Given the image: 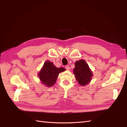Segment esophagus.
<instances>
[{
    "mask_svg": "<svg viewBox=\"0 0 127 127\" xmlns=\"http://www.w3.org/2000/svg\"><path fill=\"white\" fill-rule=\"evenodd\" d=\"M65 69L67 70H70V68L69 66H66L65 67Z\"/></svg>",
    "mask_w": 127,
    "mask_h": 127,
    "instance_id": "esophagus-1",
    "label": "esophagus"
}]
</instances>
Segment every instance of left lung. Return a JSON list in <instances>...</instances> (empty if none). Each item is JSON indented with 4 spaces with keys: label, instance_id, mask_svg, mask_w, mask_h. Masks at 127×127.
Listing matches in <instances>:
<instances>
[{
    "label": "left lung",
    "instance_id": "8db88e82",
    "mask_svg": "<svg viewBox=\"0 0 127 127\" xmlns=\"http://www.w3.org/2000/svg\"><path fill=\"white\" fill-rule=\"evenodd\" d=\"M75 66L73 72L77 81L81 86L88 85L91 82L93 74L87 63L83 59H80L75 62Z\"/></svg>",
    "mask_w": 127,
    "mask_h": 127
}]
</instances>
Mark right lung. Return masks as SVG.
Instances as JSON below:
<instances>
[{
    "mask_svg": "<svg viewBox=\"0 0 127 127\" xmlns=\"http://www.w3.org/2000/svg\"><path fill=\"white\" fill-rule=\"evenodd\" d=\"M65 70L62 67L57 68L52 62L46 61L38 73V77L41 83L48 87L55 84L59 74Z\"/></svg>",
    "mask_w": 127,
    "mask_h": 127,
    "instance_id": "1",
    "label": "right lung"
}]
</instances>
